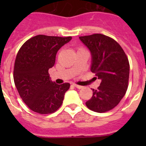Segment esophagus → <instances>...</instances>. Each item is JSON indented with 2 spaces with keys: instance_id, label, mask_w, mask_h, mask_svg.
<instances>
[{
  "instance_id": "34e87169",
  "label": "esophagus",
  "mask_w": 146,
  "mask_h": 146,
  "mask_svg": "<svg viewBox=\"0 0 146 146\" xmlns=\"http://www.w3.org/2000/svg\"><path fill=\"white\" fill-rule=\"evenodd\" d=\"M73 85L75 87V88H78V89H81V88H82V86H81V85H76V84H73Z\"/></svg>"
}]
</instances>
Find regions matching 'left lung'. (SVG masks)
<instances>
[{"label":"left lung","mask_w":146,"mask_h":146,"mask_svg":"<svg viewBox=\"0 0 146 146\" xmlns=\"http://www.w3.org/2000/svg\"><path fill=\"white\" fill-rule=\"evenodd\" d=\"M91 54L90 70L102 80L98 89L85 104L99 113L110 111L126 94L129 78V60L121 46L111 38L101 34L80 36Z\"/></svg>","instance_id":"8db88e82"}]
</instances>
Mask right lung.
Segmentation results:
<instances>
[{
    "label": "right lung",
    "instance_id": "obj_1",
    "mask_svg": "<svg viewBox=\"0 0 146 146\" xmlns=\"http://www.w3.org/2000/svg\"><path fill=\"white\" fill-rule=\"evenodd\" d=\"M71 39L37 35L19 50L13 71L15 85L20 98L33 111L51 114L62 104L70 84L51 81L48 69L54 66L57 51Z\"/></svg>",
    "mask_w": 146,
    "mask_h": 146
}]
</instances>
